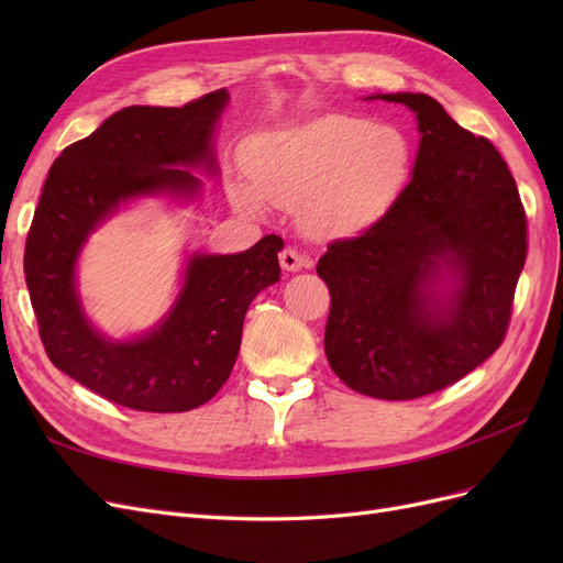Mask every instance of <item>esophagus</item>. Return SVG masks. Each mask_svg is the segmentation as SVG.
Instances as JSON below:
<instances>
[{"instance_id":"esophagus-1","label":"esophagus","mask_w":563,"mask_h":563,"mask_svg":"<svg viewBox=\"0 0 563 563\" xmlns=\"http://www.w3.org/2000/svg\"><path fill=\"white\" fill-rule=\"evenodd\" d=\"M279 263H282V267H284L286 272H298V269H302V267H310V265H312V261L308 258V255H302V253L296 251L294 246H284V249L279 251Z\"/></svg>"}]
</instances>
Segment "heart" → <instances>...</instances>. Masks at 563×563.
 Returning <instances> with one entry per match:
<instances>
[{
    "label": "heart",
    "mask_w": 563,
    "mask_h": 563,
    "mask_svg": "<svg viewBox=\"0 0 563 563\" xmlns=\"http://www.w3.org/2000/svg\"><path fill=\"white\" fill-rule=\"evenodd\" d=\"M413 147L395 124L327 114L255 139L246 152L251 190L236 203L258 211L302 207V223L321 240L354 236L395 207L411 174Z\"/></svg>",
    "instance_id": "1"
}]
</instances>
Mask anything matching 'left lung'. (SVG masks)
Listing matches in <instances>:
<instances>
[{
  "mask_svg": "<svg viewBox=\"0 0 563 563\" xmlns=\"http://www.w3.org/2000/svg\"><path fill=\"white\" fill-rule=\"evenodd\" d=\"M376 98L416 112L420 147L387 216L319 258L331 294L323 350L354 391L404 401L453 385L500 347L526 263V213L484 135L424 93Z\"/></svg>",
  "mask_w": 563,
  "mask_h": 563,
  "instance_id": "1",
  "label": "left lung"
}]
</instances>
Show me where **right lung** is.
<instances>
[{"label":"right lung","mask_w":563,"mask_h":563,"mask_svg":"<svg viewBox=\"0 0 563 563\" xmlns=\"http://www.w3.org/2000/svg\"><path fill=\"white\" fill-rule=\"evenodd\" d=\"M228 103L218 89L183 108L131 106L63 150L44 183L25 242V282L51 364L133 411L183 413L230 378L251 300L279 282L284 242L267 234L244 253H197L183 291L155 331L117 343L81 312L75 263L87 236L122 201L172 192L192 197L216 172L213 126Z\"/></svg>","instance_id":"obj_1"}]
</instances>
